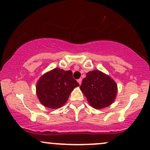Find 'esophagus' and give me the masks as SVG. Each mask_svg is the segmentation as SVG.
Returning a JSON list of instances; mask_svg holds the SVG:
<instances>
[{
    "label": "esophagus",
    "instance_id": "34e87169",
    "mask_svg": "<svg viewBox=\"0 0 150 150\" xmlns=\"http://www.w3.org/2000/svg\"><path fill=\"white\" fill-rule=\"evenodd\" d=\"M78 83L80 84V85H81V83H82V78L78 79Z\"/></svg>",
    "mask_w": 150,
    "mask_h": 150
}]
</instances>
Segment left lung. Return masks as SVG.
Returning <instances> with one entry per match:
<instances>
[{
  "label": "left lung",
  "mask_w": 150,
  "mask_h": 150,
  "mask_svg": "<svg viewBox=\"0 0 150 150\" xmlns=\"http://www.w3.org/2000/svg\"><path fill=\"white\" fill-rule=\"evenodd\" d=\"M80 88L89 104L98 110L111 105L115 101L117 93L116 83L100 70L88 72Z\"/></svg>",
  "instance_id": "1"
}]
</instances>
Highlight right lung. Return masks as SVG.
<instances>
[{
  "label": "right lung",
  "mask_w": 150,
  "mask_h": 150,
  "mask_svg": "<svg viewBox=\"0 0 150 150\" xmlns=\"http://www.w3.org/2000/svg\"><path fill=\"white\" fill-rule=\"evenodd\" d=\"M78 86L71 70L57 67L41 76L36 85V93L41 104L56 109L66 103L70 93Z\"/></svg>",
  "instance_id": "add662e5"
}]
</instances>
